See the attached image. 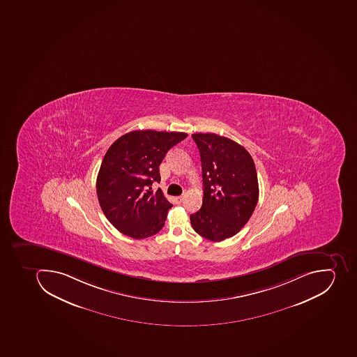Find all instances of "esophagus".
Returning a JSON list of instances; mask_svg holds the SVG:
<instances>
[{"label": "esophagus", "instance_id": "34e87169", "mask_svg": "<svg viewBox=\"0 0 357 357\" xmlns=\"http://www.w3.org/2000/svg\"><path fill=\"white\" fill-rule=\"evenodd\" d=\"M183 199H184V197H183V195L174 197L175 203H176V204H180V203H182Z\"/></svg>", "mask_w": 357, "mask_h": 357}]
</instances>
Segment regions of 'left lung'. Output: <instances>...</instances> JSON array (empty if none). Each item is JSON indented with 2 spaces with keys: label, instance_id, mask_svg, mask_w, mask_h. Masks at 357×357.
I'll use <instances>...</instances> for the list:
<instances>
[{
  "label": "left lung",
  "instance_id": "obj_1",
  "mask_svg": "<svg viewBox=\"0 0 357 357\" xmlns=\"http://www.w3.org/2000/svg\"><path fill=\"white\" fill-rule=\"evenodd\" d=\"M200 151L203 201L190 215L193 229L211 241H225L241 231L258 201L255 164L250 153L234 140L215 134H193Z\"/></svg>",
  "mask_w": 357,
  "mask_h": 357
}]
</instances>
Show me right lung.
Instances as JSON below:
<instances>
[{"mask_svg":"<svg viewBox=\"0 0 357 357\" xmlns=\"http://www.w3.org/2000/svg\"><path fill=\"white\" fill-rule=\"evenodd\" d=\"M185 132L135 130L120 137L102 160L96 178V193L107 220L123 235L144 239L165 225L172 204L162 190L160 165L173 146L185 139Z\"/></svg>","mask_w":357,"mask_h":357,"instance_id":"1","label":"right lung"}]
</instances>
